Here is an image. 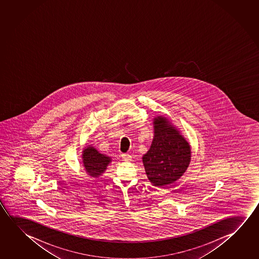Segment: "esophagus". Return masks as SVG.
Segmentation results:
<instances>
[{"mask_svg": "<svg viewBox=\"0 0 259 259\" xmlns=\"http://www.w3.org/2000/svg\"><path fill=\"white\" fill-rule=\"evenodd\" d=\"M121 156H122V159H123V161H130L132 158L131 155L128 154V153H123Z\"/></svg>", "mask_w": 259, "mask_h": 259, "instance_id": "34e87169", "label": "esophagus"}]
</instances>
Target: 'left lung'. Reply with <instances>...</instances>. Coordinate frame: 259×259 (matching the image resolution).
Listing matches in <instances>:
<instances>
[{"instance_id": "8db88e82", "label": "left lung", "mask_w": 259, "mask_h": 259, "mask_svg": "<svg viewBox=\"0 0 259 259\" xmlns=\"http://www.w3.org/2000/svg\"><path fill=\"white\" fill-rule=\"evenodd\" d=\"M154 138L143 157L145 172L154 186H165L182 177L191 161V147L162 116L154 118Z\"/></svg>"}]
</instances>
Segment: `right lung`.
<instances>
[{"label": "right lung", "mask_w": 259, "mask_h": 259, "mask_svg": "<svg viewBox=\"0 0 259 259\" xmlns=\"http://www.w3.org/2000/svg\"><path fill=\"white\" fill-rule=\"evenodd\" d=\"M83 163L89 175L97 178L106 170L111 159L108 156L99 153L94 147L85 148L83 151Z\"/></svg>", "instance_id": "right-lung-1"}]
</instances>
